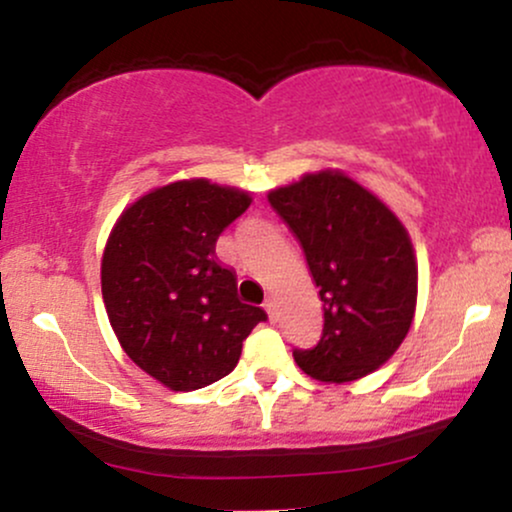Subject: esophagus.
I'll use <instances>...</instances> for the list:
<instances>
[{"mask_svg": "<svg viewBox=\"0 0 512 512\" xmlns=\"http://www.w3.org/2000/svg\"><path fill=\"white\" fill-rule=\"evenodd\" d=\"M264 310H267L269 317H276V298L274 296H267V301H264Z\"/></svg>", "mask_w": 512, "mask_h": 512, "instance_id": "34e87169", "label": "esophagus"}]
</instances>
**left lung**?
Segmentation results:
<instances>
[{"mask_svg":"<svg viewBox=\"0 0 512 512\" xmlns=\"http://www.w3.org/2000/svg\"><path fill=\"white\" fill-rule=\"evenodd\" d=\"M267 199L301 243L325 310L320 342L293 351L296 363L322 383L373 373L414 320L419 269L404 226L337 170L303 175Z\"/></svg>","mask_w":512,"mask_h":512,"instance_id":"8db88e82","label":"left lung"}]
</instances>
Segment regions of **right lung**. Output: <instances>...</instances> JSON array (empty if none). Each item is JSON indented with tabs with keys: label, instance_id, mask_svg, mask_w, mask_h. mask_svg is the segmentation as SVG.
I'll return each instance as SVG.
<instances>
[{
	"label": "right lung",
	"instance_id": "obj_1",
	"mask_svg": "<svg viewBox=\"0 0 512 512\" xmlns=\"http://www.w3.org/2000/svg\"><path fill=\"white\" fill-rule=\"evenodd\" d=\"M250 195L209 180H180L122 211L103 252L108 320L125 354L175 392L207 387L236 368L267 313L238 298L236 272L216 240Z\"/></svg>",
	"mask_w": 512,
	"mask_h": 512
}]
</instances>
